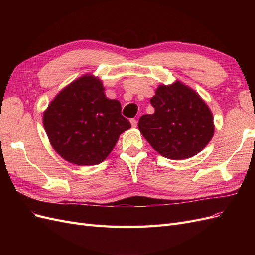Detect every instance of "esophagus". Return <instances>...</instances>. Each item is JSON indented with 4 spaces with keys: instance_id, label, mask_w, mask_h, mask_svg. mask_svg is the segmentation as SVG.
<instances>
[{
    "instance_id": "34e87169",
    "label": "esophagus",
    "mask_w": 255,
    "mask_h": 255,
    "mask_svg": "<svg viewBox=\"0 0 255 255\" xmlns=\"http://www.w3.org/2000/svg\"><path fill=\"white\" fill-rule=\"evenodd\" d=\"M130 125H132L133 128H136L137 127V120L136 119H130Z\"/></svg>"
}]
</instances>
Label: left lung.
<instances>
[{"instance_id":"left-lung-1","label":"left lung","mask_w":255,"mask_h":255,"mask_svg":"<svg viewBox=\"0 0 255 255\" xmlns=\"http://www.w3.org/2000/svg\"><path fill=\"white\" fill-rule=\"evenodd\" d=\"M154 112L138 128L152 148L169 159H186L201 152L214 136V117L197 91L180 81L159 85L150 100Z\"/></svg>"}]
</instances>
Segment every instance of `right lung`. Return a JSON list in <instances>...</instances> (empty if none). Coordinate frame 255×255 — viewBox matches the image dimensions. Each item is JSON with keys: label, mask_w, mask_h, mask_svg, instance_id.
<instances>
[{"label": "right lung", "mask_w": 255, "mask_h": 255, "mask_svg": "<svg viewBox=\"0 0 255 255\" xmlns=\"http://www.w3.org/2000/svg\"><path fill=\"white\" fill-rule=\"evenodd\" d=\"M52 148L78 166L98 165L130 128L118 100L106 98L102 81L84 74L61 89L43 113Z\"/></svg>", "instance_id": "add662e5"}]
</instances>
